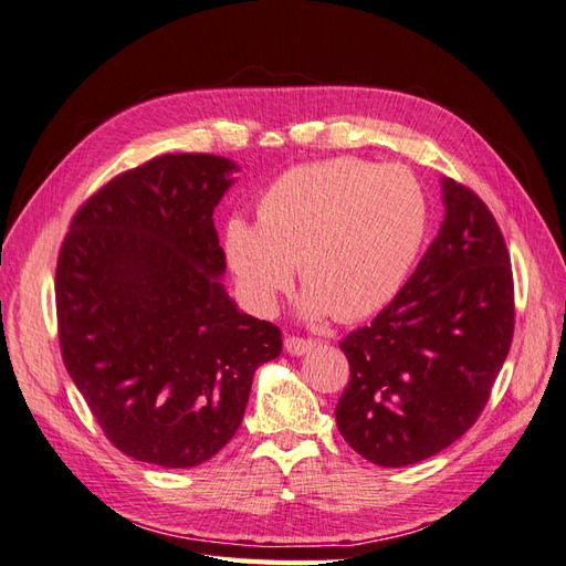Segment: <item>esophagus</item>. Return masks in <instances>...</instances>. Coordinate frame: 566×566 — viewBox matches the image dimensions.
<instances>
[{
    "label": "esophagus",
    "mask_w": 566,
    "mask_h": 566,
    "mask_svg": "<svg viewBox=\"0 0 566 566\" xmlns=\"http://www.w3.org/2000/svg\"><path fill=\"white\" fill-rule=\"evenodd\" d=\"M314 345H316V342L310 339V337H295V335L285 337V349H287V354H293V356L306 354Z\"/></svg>",
    "instance_id": "1"
}]
</instances>
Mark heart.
<instances>
[{
	"label": "heart",
	"instance_id": "obj_1",
	"mask_svg": "<svg viewBox=\"0 0 566 566\" xmlns=\"http://www.w3.org/2000/svg\"><path fill=\"white\" fill-rule=\"evenodd\" d=\"M424 229V193L406 167L337 158L287 169L256 202V224L229 219L224 248L238 283L262 310L300 266L304 314L349 323L399 293Z\"/></svg>",
	"mask_w": 566,
	"mask_h": 566
}]
</instances>
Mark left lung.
<instances>
[{"label": "left lung", "mask_w": 566, "mask_h": 566, "mask_svg": "<svg viewBox=\"0 0 566 566\" xmlns=\"http://www.w3.org/2000/svg\"><path fill=\"white\" fill-rule=\"evenodd\" d=\"M443 224L385 310L339 342L349 385L339 434L382 468L413 465L482 413L515 331L510 254L474 191L441 179Z\"/></svg>", "instance_id": "8db88e82"}]
</instances>
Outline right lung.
Masks as SVG:
<instances>
[{"label": "right lung", "instance_id": "obj_1", "mask_svg": "<svg viewBox=\"0 0 566 566\" xmlns=\"http://www.w3.org/2000/svg\"><path fill=\"white\" fill-rule=\"evenodd\" d=\"M235 163L167 153L82 205L56 264L67 375L117 451L196 468L241 427L252 375L281 354L279 325L248 316L219 279L212 212Z\"/></svg>", "mask_w": 566, "mask_h": 566}]
</instances>
